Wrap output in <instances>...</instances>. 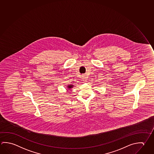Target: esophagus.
<instances>
[{
	"mask_svg": "<svg viewBox=\"0 0 154 154\" xmlns=\"http://www.w3.org/2000/svg\"><path fill=\"white\" fill-rule=\"evenodd\" d=\"M82 77H83V81L84 82H86V78L85 77V76H82Z\"/></svg>",
	"mask_w": 154,
	"mask_h": 154,
	"instance_id": "34e87169",
	"label": "esophagus"
}]
</instances>
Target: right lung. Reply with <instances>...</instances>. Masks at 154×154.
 Instances as JSON below:
<instances>
[{
  "mask_svg": "<svg viewBox=\"0 0 154 154\" xmlns=\"http://www.w3.org/2000/svg\"><path fill=\"white\" fill-rule=\"evenodd\" d=\"M73 86H74V85H72V84H69L68 85H67V87H66V88H67L68 89H69V90H68V91H69V90H70V89H71V88H73Z\"/></svg>",
  "mask_w": 154,
  "mask_h": 154,
  "instance_id": "add662e5",
  "label": "right lung"
}]
</instances>
